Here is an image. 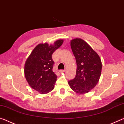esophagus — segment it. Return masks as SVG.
Wrapping results in <instances>:
<instances>
[{
	"mask_svg": "<svg viewBox=\"0 0 124 124\" xmlns=\"http://www.w3.org/2000/svg\"><path fill=\"white\" fill-rule=\"evenodd\" d=\"M64 71H65V70H59V72L60 73H63Z\"/></svg>",
	"mask_w": 124,
	"mask_h": 124,
	"instance_id": "esophagus-1",
	"label": "esophagus"
}]
</instances>
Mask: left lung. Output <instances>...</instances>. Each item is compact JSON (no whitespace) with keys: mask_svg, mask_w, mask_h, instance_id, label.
Masks as SVG:
<instances>
[{"mask_svg":"<svg viewBox=\"0 0 124 124\" xmlns=\"http://www.w3.org/2000/svg\"><path fill=\"white\" fill-rule=\"evenodd\" d=\"M77 68L73 79L68 81L76 93H87L95 87L101 75L102 63L99 55L85 41L79 38L70 41Z\"/></svg>","mask_w":124,"mask_h":124,"instance_id":"obj_1","label":"left lung"}]
</instances>
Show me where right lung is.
I'll return each instance as SVG.
<instances>
[{"mask_svg":"<svg viewBox=\"0 0 124 124\" xmlns=\"http://www.w3.org/2000/svg\"><path fill=\"white\" fill-rule=\"evenodd\" d=\"M63 41L61 39L53 45L47 43L37 45L25 62V78L29 85L39 93H48L54 89L57 76L52 70L54 62L52 55Z\"/></svg>","mask_w":124,"mask_h":124,"instance_id":"1","label":"right lung"}]
</instances>
